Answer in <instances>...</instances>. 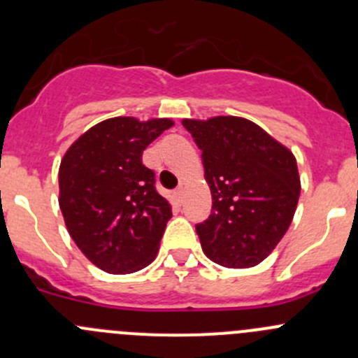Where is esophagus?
<instances>
[{
  "label": "esophagus",
  "mask_w": 358,
  "mask_h": 358,
  "mask_svg": "<svg viewBox=\"0 0 358 358\" xmlns=\"http://www.w3.org/2000/svg\"><path fill=\"white\" fill-rule=\"evenodd\" d=\"M173 197H175L176 204H182V202H183V190L182 189L175 190V192H173Z\"/></svg>",
  "instance_id": "obj_1"
}]
</instances>
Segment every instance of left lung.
Returning <instances> with one entry per match:
<instances>
[{"instance_id": "left-lung-1", "label": "left lung", "mask_w": 358, "mask_h": 358, "mask_svg": "<svg viewBox=\"0 0 358 358\" xmlns=\"http://www.w3.org/2000/svg\"><path fill=\"white\" fill-rule=\"evenodd\" d=\"M202 150L211 215L196 227L204 255L227 268L259 265L289 229L301 182L294 154L237 115L183 119Z\"/></svg>"}]
</instances>
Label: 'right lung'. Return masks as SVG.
<instances>
[{
  "mask_svg": "<svg viewBox=\"0 0 358 358\" xmlns=\"http://www.w3.org/2000/svg\"><path fill=\"white\" fill-rule=\"evenodd\" d=\"M175 122L119 115L72 142L59 168V206L76 246L107 273H133L156 259L171 204L143 166L149 143Z\"/></svg>",
  "mask_w": 358,
  "mask_h": 358,
  "instance_id": "1",
  "label": "right lung"
}]
</instances>
